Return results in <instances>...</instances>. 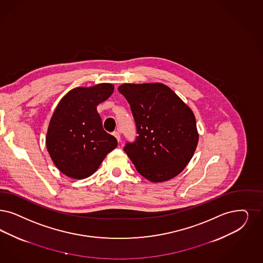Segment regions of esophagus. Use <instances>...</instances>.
I'll list each match as a JSON object with an SVG mask.
<instances>
[{
  "label": "esophagus",
  "instance_id": "esophagus-1",
  "mask_svg": "<svg viewBox=\"0 0 263 263\" xmlns=\"http://www.w3.org/2000/svg\"><path fill=\"white\" fill-rule=\"evenodd\" d=\"M113 136H115V137L117 138L118 141H120V139H121V135H120V133H119V132H114V133H113Z\"/></svg>",
  "mask_w": 263,
  "mask_h": 263
}]
</instances>
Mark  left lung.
Returning a JSON list of instances; mask_svg holds the SVG:
<instances>
[{"label":"left lung","instance_id":"left-lung-1","mask_svg":"<svg viewBox=\"0 0 263 263\" xmlns=\"http://www.w3.org/2000/svg\"><path fill=\"white\" fill-rule=\"evenodd\" d=\"M118 90L130 105L137 135L124 150L136 171L151 182L179 175L199 141L194 113L161 83L123 84Z\"/></svg>","mask_w":263,"mask_h":263}]
</instances>
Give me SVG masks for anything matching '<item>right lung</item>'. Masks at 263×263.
Segmentation results:
<instances>
[{
  "instance_id": "obj_1",
  "label": "right lung",
  "mask_w": 263,
  "mask_h": 263,
  "mask_svg": "<svg viewBox=\"0 0 263 263\" xmlns=\"http://www.w3.org/2000/svg\"><path fill=\"white\" fill-rule=\"evenodd\" d=\"M114 91V85L102 83L73 88L59 101L46 136V145L53 164L74 179L95 174L117 139L102 127L97 106Z\"/></svg>"
}]
</instances>
